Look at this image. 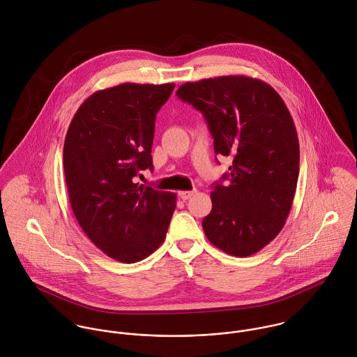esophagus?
<instances>
[{"label":"esophagus","instance_id":"esophagus-1","mask_svg":"<svg viewBox=\"0 0 357 357\" xmlns=\"http://www.w3.org/2000/svg\"><path fill=\"white\" fill-rule=\"evenodd\" d=\"M195 192H197V190H192V191H180V192H178V197H180L183 201H187V199H190Z\"/></svg>","mask_w":357,"mask_h":357}]
</instances>
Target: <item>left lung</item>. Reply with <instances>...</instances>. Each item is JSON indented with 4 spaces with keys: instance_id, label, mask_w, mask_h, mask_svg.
<instances>
[{
    "instance_id": "left-lung-1",
    "label": "left lung",
    "mask_w": 357,
    "mask_h": 357,
    "mask_svg": "<svg viewBox=\"0 0 357 357\" xmlns=\"http://www.w3.org/2000/svg\"><path fill=\"white\" fill-rule=\"evenodd\" d=\"M176 95L204 114L214 153L232 159L228 184L210 194L206 238L228 255H255L282 231L296 195L300 143L290 111L271 85L245 75L187 82Z\"/></svg>"
}]
</instances>
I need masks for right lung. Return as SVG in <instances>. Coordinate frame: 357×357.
Masks as SVG:
<instances>
[{"mask_svg":"<svg viewBox=\"0 0 357 357\" xmlns=\"http://www.w3.org/2000/svg\"><path fill=\"white\" fill-rule=\"evenodd\" d=\"M174 84H121L95 92L77 109L63 166L73 213L104 255L133 264L163 243L176 194L135 183L153 170L155 116Z\"/></svg>","mask_w":357,"mask_h":357,"instance_id":"right-lung-1","label":"right lung"}]
</instances>
